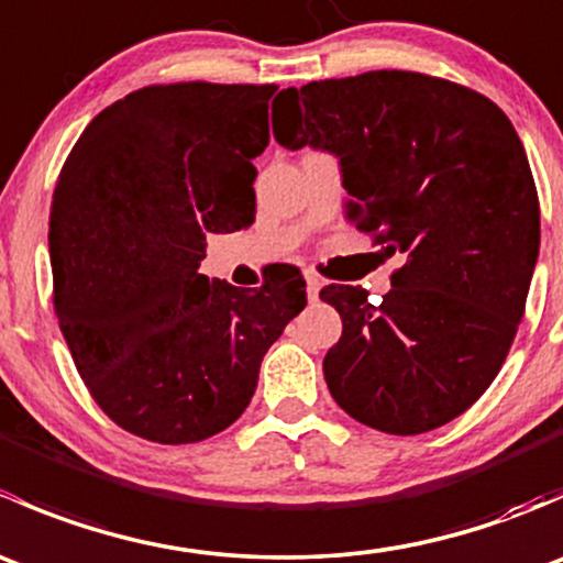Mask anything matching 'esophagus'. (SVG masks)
<instances>
[{"mask_svg": "<svg viewBox=\"0 0 563 563\" xmlns=\"http://www.w3.org/2000/svg\"><path fill=\"white\" fill-rule=\"evenodd\" d=\"M305 280H308V297L316 299L318 291H321V280H318L316 275H308V277H305Z\"/></svg>", "mask_w": 563, "mask_h": 563, "instance_id": "esophagus-1", "label": "esophagus"}]
</instances>
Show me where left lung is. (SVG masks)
I'll use <instances>...</instances> for the list:
<instances>
[{"label": "left lung", "mask_w": 563, "mask_h": 563, "mask_svg": "<svg viewBox=\"0 0 563 563\" xmlns=\"http://www.w3.org/2000/svg\"><path fill=\"white\" fill-rule=\"evenodd\" d=\"M272 130L338 157L345 218L406 255L382 305L321 291L343 318L323 356L334 402L391 435L452 422L501 371L537 266L539 198L512 122L460 84L373 70L286 89Z\"/></svg>", "instance_id": "obj_1"}]
</instances>
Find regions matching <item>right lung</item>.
Instances as JSON below:
<instances>
[{
	"mask_svg": "<svg viewBox=\"0 0 563 563\" xmlns=\"http://www.w3.org/2000/svg\"><path fill=\"white\" fill-rule=\"evenodd\" d=\"M264 84H166L100 111L62 166L48 220L54 310L95 402L128 433L192 444L234 424L308 305L297 269L258 291L198 275L207 234L255 220Z\"/></svg>",
	"mask_w": 563,
	"mask_h": 563,
	"instance_id": "1",
	"label": "right lung"
}]
</instances>
